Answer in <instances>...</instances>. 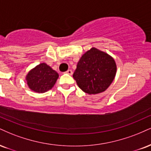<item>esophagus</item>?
Returning <instances> with one entry per match:
<instances>
[{
    "label": "esophagus",
    "mask_w": 151,
    "mask_h": 151,
    "mask_svg": "<svg viewBox=\"0 0 151 151\" xmlns=\"http://www.w3.org/2000/svg\"><path fill=\"white\" fill-rule=\"evenodd\" d=\"M66 73L68 74H70V75H72V74H73V72H72V70H68L66 72Z\"/></svg>",
    "instance_id": "obj_1"
}]
</instances>
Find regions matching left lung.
I'll use <instances>...</instances> for the list:
<instances>
[{
    "label": "left lung",
    "mask_w": 151,
    "mask_h": 151,
    "mask_svg": "<svg viewBox=\"0 0 151 151\" xmlns=\"http://www.w3.org/2000/svg\"><path fill=\"white\" fill-rule=\"evenodd\" d=\"M116 70L113 58L93 48L81 56L73 77L83 91L96 94L103 92L111 84Z\"/></svg>",
    "instance_id": "1"
}]
</instances>
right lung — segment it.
Here are the masks:
<instances>
[{
    "mask_svg": "<svg viewBox=\"0 0 151 151\" xmlns=\"http://www.w3.org/2000/svg\"><path fill=\"white\" fill-rule=\"evenodd\" d=\"M58 74L46 63H41L32 70L27 76V84L34 91L44 93L51 89L58 79Z\"/></svg>",
    "mask_w": 151,
    "mask_h": 151,
    "instance_id": "right-lung-1",
    "label": "right lung"
}]
</instances>
